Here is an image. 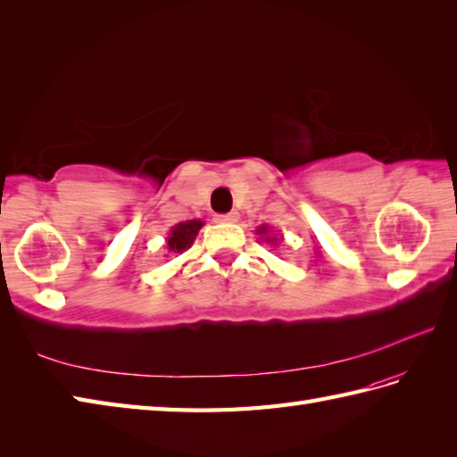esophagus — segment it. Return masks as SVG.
I'll return each instance as SVG.
<instances>
[{"mask_svg":"<svg viewBox=\"0 0 457 457\" xmlns=\"http://www.w3.org/2000/svg\"><path fill=\"white\" fill-rule=\"evenodd\" d=\"M215 220L217 222H237L238 220V212L237 211H230V212H225V215H217Z\"/></svg>","mask_w":457,"mask_h":457,"instance_id":"obj_1","label":"esophagus"}]
</instances>
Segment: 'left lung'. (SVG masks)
I'll list each match as a JSON object with an SVG mask.
<instances>
[{
    "instance_id": "left-lung-1",
    "label": "left lung",
    "mask_w": 457,
    "mask_h": 457,
    "mask_svg": "<svg viewBox=\"0 0 457 457\" xmlns=\"http://www.w3.org/2000/svg\"><path fill=\"white\" fill-rule=\"evenodd\" d=\"M256 235H258L260 238L266 240V242H270L271 246H278L279 242L283 240V237H276V235H273V230H271L268 225H260V227L256 228Z\"/></svg>"
}]
</instances>
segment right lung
Returning <instances> with one entry per match:
<instances>
[{
    "label": "right lung",
    "instance_id": "add662e5",
    "mask_svg": "<svg viewBox=\"0 0 457 457\" xmlns=\"http://www.w3.org/2000/svg\"><path fill=\"white\" fill-rule=\"evenodd\" d=\"M203 225H205V222L201 219H191V220L178 222V225L171 227L166 237L168 254H181V252L191 248Z\"/></svg>",
    "mask_w": 457,
    "mask_h": 457
}]
</instances>
